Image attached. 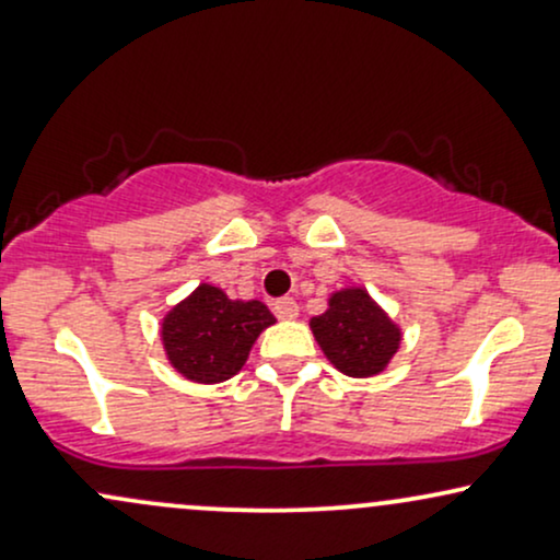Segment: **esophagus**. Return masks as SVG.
Listing matches in <instances>:
<instances>
[{
  "mask_svg": "<svg viewBox=\"0 0 560 560\" xmlns=\"http://www.w3.org/2000/svg\"><path fill=\"white\" fill-rule=\"evenodd\" d=\"M273 311H276V316H279V318H298L300 305H298V300H294V298H281V300L273 302Z\"/></svg>",
  "mask_w": 560,
  "mask_h": 560,
  "instance_id": "obj_1",
  "label": "esophagus"
}]
</instances>
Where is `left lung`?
Masks as SVG:
<instances>
[{"mask_svg":"<svg viewBox=\"0 0 560 560\" xmlns=\"http://www.w3.org/2000/svg\"><path fill=\"white\" fill-rule=\"evenodd\" d=\"M320 350L347 376H374L400 345V331L363 289H345L311 320Z\"/></svg>","mask_w":560,"mask_h":560,"instance_id":"left-lung-1","label":"left lung"}]
</instances>
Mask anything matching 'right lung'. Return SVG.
Returning <instances> with one entry per match:
<instances>
[{"label": "right lung", "instance_id": "add662e5", "mask_svg": "<svg viewBox=\"0 0 560 560\" xmlns=\"http://www.w3.org/2000/svg\"><path fill=\"white\" fill-rule=\"evenodd\" d=\"M273 320L262 302H231L221 289L202 284L163 320L165 352L173 369L191 382H226Z\"/></svg>", "mask_w": 560, "mask_h": 560}]
</instances>
